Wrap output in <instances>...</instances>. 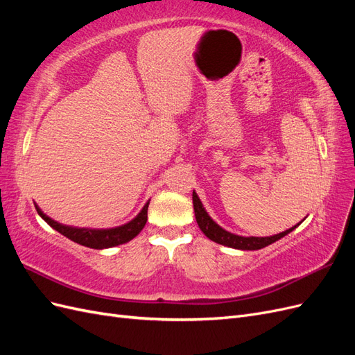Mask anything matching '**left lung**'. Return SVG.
I'll list each match as a JSON object with an SVG mask.
<instances>
[{"label":"left lung","instance_id":"obj_1","mask_svg":"<svg viewBox=\"0 0 355 355\" xmlns=\"http://www.w3.org/2000/svg\"><path fill=\"white\" fill-rule=\"evenodd\" d=\"M192 202H194V211H196L197 223H198L200 230L204 232V235H206L207 239H210L214 243L232 247V249H240V250H259V249H263V247L278 241L280 239H283L284 235H287L288 232H292L300 223L299 222L297 225H295V227H292L290 230H286L284 232L271 235V237H241V235H235V234L225 231L209 216L206 209L202 207V204H201L196 191L192 192Z\"/></svg>","mask_w":355,"mask_h":355}]
</instances>
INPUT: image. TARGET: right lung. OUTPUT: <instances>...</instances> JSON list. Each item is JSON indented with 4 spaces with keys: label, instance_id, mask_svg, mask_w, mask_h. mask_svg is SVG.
Listing matches in <instances>:
<instances>
[{
    "label": "right lung",
    "instance_id": "1",
    "mask_svg": "<svg viewBox=\"0 0 355 355\" xmlns=\"http://www.w3.org/2000/svg\"><path fill=\"white\" fill-rule=\"evenodd\" d=\"M148 206H149V201L145 204L141 213H139L133 220H130L125 225H121V227L110 228V230H89V228L67 227V225H62L46 216L37 204H35V209L40 216L44 219L53 230H56L62 235H65L67 239L72 240L73 243L90 247V249H108V247L124 244L127 241L133 240L136 235L144 230L145 223L148 220Z\"/></svg>",
    "mask_w": 355,
    "mask_h": 355
}]
</instances>
